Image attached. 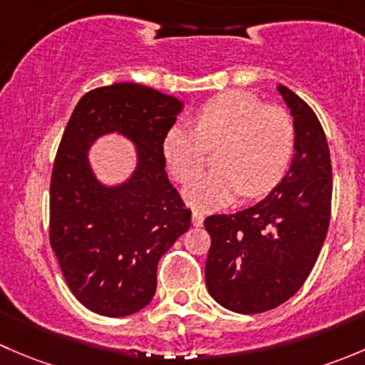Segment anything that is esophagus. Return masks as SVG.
I'll list each match as a JSON object with an SVG mask.
<instances>
[{
    "label": "esophagus",
    "mask_w": 365,
    "mask_h": 365,
    "mask_svg": "<svg viewBox=\"0 0 365 365\" xmlns=\"http://www.w3.org/2000/svg\"><path fill=\"white\" fill-rule=\"evenodd\" d=\"M203 220H205L203 213L197 212V210H194V212H192V226L201 227V226H203Z\"/></svg>",
    "instance_id": "1"
}]
</instances>
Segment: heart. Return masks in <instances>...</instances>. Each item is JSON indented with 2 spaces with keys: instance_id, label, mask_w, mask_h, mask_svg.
<instances>
[{
  "instance_id": "b5f03b06",
  "label": "heart",
  "mask_w": 365,
  "mask_h": 365,
  "mask_svg": "<svg viewBox=\"0 0 365 365\" xmlns=\"http://www.w3.org/2000/svg\"><path fill=\"white\" fill-rule=\"evenodd\" d=\"M297 132L293 118L277 106H264L247 91L231 90L210 98L197 109L194 128L173 125L162 152L178 182L200 170L207 148L221 145L217 168L187 185L185 201L201 212L222 208L238 194L257 197L270 192L292 164Z\"/></svg>"
}]
</instances>
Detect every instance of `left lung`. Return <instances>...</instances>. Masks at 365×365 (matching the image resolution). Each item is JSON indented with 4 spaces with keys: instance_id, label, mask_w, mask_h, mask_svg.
Segmentation results:
<instances>
[{
    "instance_id": "1",
    "label": "left lung",
    "mask_w": 365,
    "mask_h": 365,
    "mask_svg": "<svg viewBox=\"0 0 365 365\" xmlns=\"http://www.w3.org/2000/svg\"><path fill=\"white\" fill-rule=\"evenodd\" d=\"M295 123L289 171L263 201L237 213L210 215L205 264L208 293L240 314L270 311L289 300L311 274L325 242L332 203L329 143L314 111L279 84Z\"/></svg>"
}]
</instances>
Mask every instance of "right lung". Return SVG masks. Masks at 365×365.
Returning <instances> with one entry per match:
<instances>
[{"mask_svg": "<svg viewBox=\"0 0 365 365\" xmlns=\"http://www.w3.org/2000/svg\"><path fill=\"white\" fill-rule=\"evenodd\" d=\"M183 102L153 88L116 83L77 102L51 178V247L70 292L109 318L134 314L152 302L157 264L190 226V210L171 185L164 135ZM135 145L138 164L125 182L104 186L87 150L108 133Z\"/></svg>", "mask_w": 365, "mask_h": 365, "instance_id": "add662e5", "label": "right lung"}]
</instances>
